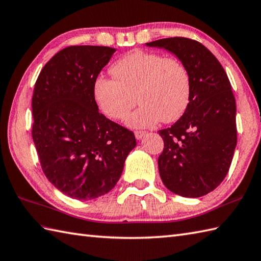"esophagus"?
Segmentation results:
<instances>
[{
    "instance_id": "34e87169",
    "label": "esophagus",
    "mask_w": 261,
    "mask_h": 261,
    "mask_svg": "<svg viewBox=\"0 0 261 261\" xmlns=\"http://www.w3.org/2000/svg\"><path fill=\"white\" fill-rule=\"evenodd\" d=\"M146 135V132H143V130H136L135 132V137L137 140H142V138Z\"/></svg>"
}]
</instances>
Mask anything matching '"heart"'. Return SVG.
<instances>
[{
	"mask_svg": "<svg viewBox=\"0 0 261 261\" xmlns=\"http://www.w3.org/2000/svg\"><path fill=\"white\" fill-rule=\"evenodd\" d=\"M111 71L114 78L98 77L94 86L98 105L109 118L124 119L135 106L136 96L141 106L127 123L138 128L154 126L161 119L174 121L189 105L190 74L175 58L133 50L119 58Z\"/></svg>",
	"mask_w": 261,
	"mask_h": 261,
	"instance_id": "b5f03b06",
	"label": "heart"
}]
</instances>
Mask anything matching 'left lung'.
<instances>
[{
  "label": "left lung",
  "instance_id": "obj_1",
  "mask_svg": "<svg viewBox=\"0 0 261 261\" xmlns=\"http://www.w3.org/2000/svg\"><path fill=\"white\" fill-rule=\"evenodd\" d=\"M146 45L172 52L189 71V105L175 124L159 130L164 149L158 163L171 192L200 198L223 181L237 145L236 99L229 78L212 52L195 40L166 38Z\"/></svg>",
  "mask_w": 261,
  "mask_h": 261
}]
</instances>
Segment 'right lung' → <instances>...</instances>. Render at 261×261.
Wrapping results in <instances>:
<instances>
[{
	"instance_id": "obj_1",
	"label": "right lung",
	"mask_w": 261,
	"mask_h": 261,
	"mask_svg": "<svg viewBox=\"0 0 261 261\" xmlns=\"http://www.w3.org/2000/svg\"><path fill=\"white\" fill-rule=\"evenodd\" d=\"M116 49L72 45L45 63L34 85L32 138L44 175L72 199L108 193L136 146L132 130L99 113L94 86Z\"/></svg>"
}]
</instances>
